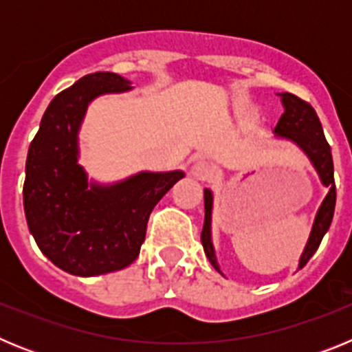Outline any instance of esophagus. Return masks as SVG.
Returning <instances> with one entry per match:
<instances>
[{"mask_svg": "<svg viewBox=\"0 0 352 352\" xmlns=\"http://www.w3.org/2000/svg\"><path fill=\"white\" fill-rule=\"evenodd\" d=\"M211 173H213V169H211V166H210V164H208L206 160L194 162V166L190 167V174H192V176H194V178H197V179L210 178Z\"/></svg>", "mask_w": 352, "mask_h": 352, "instance_id": "esophagus-1", "label": "esophagus"}]
</instances>
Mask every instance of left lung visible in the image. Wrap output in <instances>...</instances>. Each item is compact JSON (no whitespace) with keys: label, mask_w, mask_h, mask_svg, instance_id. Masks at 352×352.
Returning <instances> with one entry per match:
<instances>
[{"label":"left lung","mask_w":352,"mask_h":352,"mask_svg":"<svg viewBox=\"0 0 352 352\" xmlns=\"http://www.w3.org/2000/svg\"><path fill=\"white\" fill-rule=\"evenodd\" d=\"M278 96H280L282 105H284V114H282L276 126L273 129L275 138L296 144L310 160L317 176L321 179L322 186L328 188V194L322 199L321 206L317 208L309 239H307L300 256L298 270H301L305 264L309 263L310 257L316 254L322 238L328 232L329 226H331V220H333L335 201H337V188H335L333 179V158H331V148L326 142L321 121L317 118L312 105L303 102L292 93H278ZM211 214H213V192L210 188H204V227L203 232H201V241H203L204 254L210 259L211 266L219 273H222L219 261H217V254H214L213 238H211Z\"/></svg>","instance_id":"obj_1"}]
</instances>
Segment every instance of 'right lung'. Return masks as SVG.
Wrapping results in <instances>:
<instances>
[{"mask_svg": "<svg viewBox=\"0 0 352 352\" xmlns=\"http://www.w3.org/2000/svg\"><path fill=\"white\" fill-rule=\"evenodd\" d=\"M132 82L95 72L56 95L31 141L24 179V213L42 254L70 275L96 276L138 259L149 213L185 178L183 170H141L114 183L89 178L79 164V132L88 105Z\"/></svg>", "mask_w": 352, "mask_h": 352, "instance_id": "obj_1", "label": "right lung"}]
</instances>
